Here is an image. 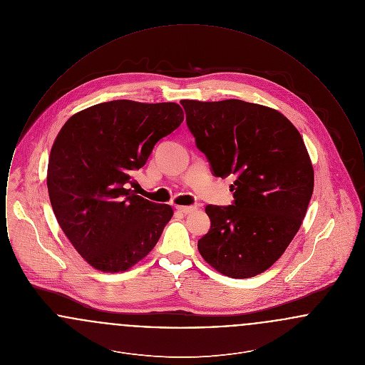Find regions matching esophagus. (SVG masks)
<instances>
[{
    "mask_svg": "<svg viewBox=\"0 0 365 365\" xmlns=\"http://www.w3.org/2000/svg\"><path fill=\"white\" fill-rule=\"evenodd\" d=\"M176 210H178V212H180V213H183V215H189V213L195 212V210H197V207H182V205H178V207H176Z\"/></svg>",
    "mask_w": 365,
    "mask_h": 365,
    "instance_id": "34e87169",
    "label": "esophagus"
}]
</instances>
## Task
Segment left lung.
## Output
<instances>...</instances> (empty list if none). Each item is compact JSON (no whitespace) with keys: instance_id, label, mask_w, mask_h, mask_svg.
Instances as JSON below:
<instances>
[{"instance_id":"left-lung-1","label":"left lung","mask_w":365,"mask_h":365,"mask_svg":"<svg viewBox=\"0 0 365 365\" xmlns=\"http://www.w3.org/2000/svg\"><path fill=\"white\" fill-rule=\"evenodd\" d=\"M186 122L212 173L235 176L234 204L207 205L210 230L198 241L204 260L235 279L256 277L284 253L313 192L304 139L280 112L225 100H182Z\"/></svg>"}]
</instances>
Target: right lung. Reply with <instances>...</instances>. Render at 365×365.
I'll return each mask as SVG.
<instances>
[{
	"instance_id": "right-lung-1",
	"label": "right lung",
	"mask_w": 365,
	"mask_h": 365,
	"mask_svg": "<svg viewBox=\"0 0 365 365\" xmlns=\"http://www.w3.org/2000/svg\"><path fill=\"white\" fill-rule=\"evenodd\" d=\"M183 122L175 103L116 100L73 116L53 143L48 191L72 246L103 272H123L155 246L174 210L137 195L131 171Z\"/></svg>"
}]
</instances>
